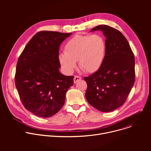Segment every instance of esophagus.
<instances>
[{
	"label": "esophagus",
	"instance_id": "34e87169",
	"mask_svg": "<svg viewBox=\"0 0 151 151\" xmlns=\"http://www.w3.org/2000/svg\"><path fill=\"white\" fill-rule=\"evenodd\" d=\"M81 77L79 76H78V75H76L74 77V79H73V81H74V83H76L77 82H78L79 81H80L81 79Z\"/></svg>",
	"mask_w": 151,
	"mask_h": 151
}]
</instances>
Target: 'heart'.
Segmentation results:
<instances>
[{"label": "heart", "mask_w": 151, "mask_h": 151, "mask_svg": "<svg viewBox=\"0 0 151 151\" xmlns=\"http://www.w3.org/2000/svg\"><path fill=\"white\" fill-rule=\"evenodd\" d=\"M106 50V42L100 35H76L64 46V53L58 56L60 64L67 72L71 73L79 61V68L92 73L99 70L103 63Z\"/></svg>", "instance_id": "b5f03b06"}]
</instances>
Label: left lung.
I'll return each instance as SVG.
<instances>
[{
	"mask_svg": "<svg viewBox=\"0 0 151 151\" xmlns=\"http://www.w3.org/2000/svg\"><path fill=\"white\" fill-rule=\"evenodd\" d=\"M101 30L106 37L105 58L100 69L85 77V97L97 110L108 112L126 101L135 81L134 55L125 36L117 29L100 25L91 32Z\"/></svg>",
	"mask_w": 151,
	"mask_h": 151,
	"instance_id": "obj_1",
	"label": "left lung"
}]
</instances>
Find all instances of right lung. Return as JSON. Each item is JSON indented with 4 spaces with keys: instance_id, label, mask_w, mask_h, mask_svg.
<instances>
[{
    "instance_id": "right-lung-1",
    "label": "right lung",
    "mask_w": 151,
    "mask_h": 151,
    "mask_svg": "<svg viewBox=\"0 0 151 151\" xmlns=\"http://www.w3.org/2000/svg\"><path fill=\"white\" fill-rule=\"evenodd\" d=\"M71 35L40 31L30 40L18 58L16 88L25 108L36 116L48 118L57 114L73 85V76L60 73L58 60L60 45Z\"/></svg>"
}]
</instances>
